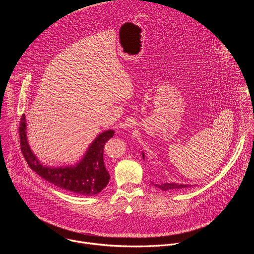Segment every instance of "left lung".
Segmentation results:
<instances>
[{
  "instance_id": "left-lung-1",
  "label": "left lung",
  "mask_w": 254,
  "mask_h": 254,
  "mask_svg": "<svg viewBox=\"0 0 254 254\" xmlns=\"http://www.w3.org/2000/svg\"><path fill=\"white\" fill-rule=\"evenodd\" d=\"M142 159H144V155L142 153ZM156 187L160 188L163 191H173V190H179L183 188L191 187V185H183L178 183H163V184H155Z\"/></svg>"
}]
</instances>
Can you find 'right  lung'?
Segmentation results:
<instances>
[{"label": "right lung", "instance_id": "right-lung-1", "mask_svg": "<svg viewBox=\"0 0 254 254\" xmlns=\"http://www.w3.org/2000/svg\"><path fill=\"white\" fill-rule=\"evenodd\" d=\"M21 151L29 167L51 184L78 195L92 196L101 192L110 181V174L103 162L105 142L113 137L115 131L108 129L98 134L91 142L84 157L75 166L49 168L43 166L36 157L27 140L26 119L22 116L19 127Z\"/></svg>", "mask_w": 254, "mask_h": 254}]
</instances>
